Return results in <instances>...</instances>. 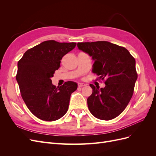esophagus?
Returning a JSON list of instances; mask_svg holds the SVG:
<instances>
[{"instance_id":"34e87169","label":"esophagus","mask_w":156,"mask_h":156,"mask_svg":"<svg viewBox=\"0 0 156 156\" xmlns=\"http://www.w3.org/2000/svg\"><path fill=\"white\" fill-rule=\"evenodd\" d=\"M78 86H79V87H84V86H86V84H84V83H79L78 84Z\"/></svg>"}]
</instances>
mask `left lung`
Returning a JSON list of instances; mask_svg holds the SVG:
<instances>
[{
	"label": "left lung",
	"instance_id": "8db88e82",
	"mask_svg": "<svg viewBox=\"0 0 156 156\" xmlns=\"http://www.w3.org/2000/svg\"><path fill=\"white\" fill-rule=\"evenodd\" d=\"M77 48L94 60L92 72L100 79H105L104 88L90 84L92 88L87 99L90 112L100 120L115 119L133 96L137 79L135 58L123 47L105 41L78 43Z\"/></svg>",
	"mask_w": 156,
	"mask_h": 156
}]
</instances>
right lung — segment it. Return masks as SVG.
Wrapping results in <instances>:
<instances>
[{
    "label": "right lung",
    "mask_w": 156,
    "mask_h": 156,
    "mask_svg": "<svg viewBox=\"0 0 156 156\" xmlns=\"http://www.w3.org/2000/svg\"><path fill=\"white\" fill-rule=\"evenodd\" d=\"M76 43L45 41L27 50L17 63L16 80L23 100L33 115L45 121H55L68 111L70 96L77 84L66 82L57 87L51 78L60 66V60Z\"/></svg>",
    "instance_id": "obj_1"
}]
</instances>
